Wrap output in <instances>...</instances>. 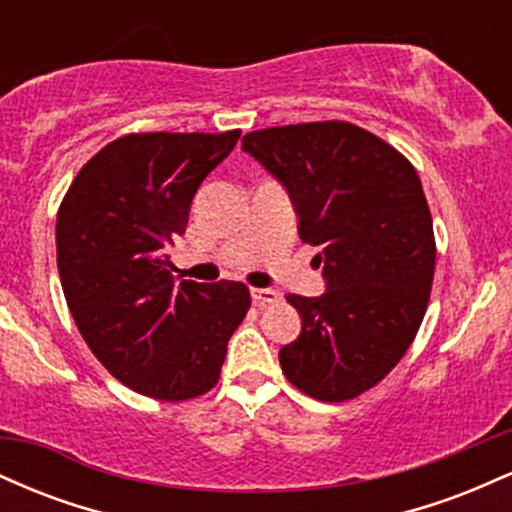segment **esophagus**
<instances>
[{
    "instance_id": "obj_1",
    "label": "esophagus",
    "mask_w": 512,
    "mask_h": 512,
    "mask_svg": "<svg viewBox=\"0 0 512 512\" xmlns=\"http://www.w3.org/2000/svg\"><path fill=\"white\" fill-rule=\"evenodd\" d=\"M250 296L255 305H267V303H276L279 301V291L274 289H250Z\"/></svg>"
}]
</instances>
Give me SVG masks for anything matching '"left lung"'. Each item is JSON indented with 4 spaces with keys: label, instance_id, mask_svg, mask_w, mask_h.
Wrapping results in <instances>:
<instances>
[{
    "label": "left lung",
    "instance_id": "1",
    "mask_svg": "<svg viewBox=\"0 0 512 512\" xmlns=\"http://www.w3.org/2000/svg\"><path fill=\"white\" fill-rule=\"evenodd\" d=\"M243 151L281 182L298 236L320 250L325 293L286 296L301 334L281 346V370L322 402L361 395L397 366L426 313L436 240L419 175L349 122L260 129Z\"/></svg>",
    "mask_w": 512,
    "mask_h": 512
}]
</instances>
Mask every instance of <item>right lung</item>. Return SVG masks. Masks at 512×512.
<instances>
[{"label":"right lung","instance_id":"add662e5","mask_svg":"<svg viewBox=\"0 0 512 512\" xmlns=\"http://www.w3.org/2000/svg\"><path fill=\"white\" fill-rule=\"evenodd\" d=\"M223 134H127L79 170L57 214V269L86 339L120 383L163 402L204 395L250 308L240 281H175L168 248L199 185L233 151Z\"/></svg>","mask_w":512,"mask_h":512}]
</instances>
